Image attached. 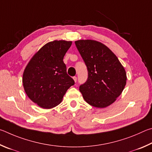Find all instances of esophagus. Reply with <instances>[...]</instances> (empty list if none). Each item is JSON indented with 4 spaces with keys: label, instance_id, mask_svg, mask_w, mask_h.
<instances>
[{
    "label": "esophagus",
    "instance_id": "esophagus-1",
    "mask_svg": "<svg viewBox=\"0 0 152 152\" xmlns=\"http://www.w3.org/2000/svg\"><path fill=\"white\" fill-rule=\"evenodd\" d=\"M73 80H74V81H75V83H76V82H77V77H73Z\"/></svg>",
    "mask_w": 152,
    "mask_h": 152
}]
</instances>
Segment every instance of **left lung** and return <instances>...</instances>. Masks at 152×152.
Here are the masks:
<instances>
[{
	"label": "left lung",
	"mask_w": 152,
	"mask_h": 152,
	"mask_svg": "<svg viewBox=\"0 0 152 152\" xmlns=\"http://www.w3.org/2000/svg\"><path fill=\"white\" fill-rule=\"evenodd\" d=\"M75 45L88 71V79L79 87L85 101L104 108L115 102L126 85V72L109 48L94 40H78Z\"/></svg>",
	"instance_id": "1"
}]
</instances>
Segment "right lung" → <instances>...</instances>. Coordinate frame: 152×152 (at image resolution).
<instances>
[{
	"label": "right lung",
	"mask_w": 152,
	"mask_h": 152,
	"mask_svg": "<svg viewBox=\"0 0 152 152\" xmlns=\"http://www.w3.org/2000/svg\"><path fill=\"white\" fill-rule=\"evenodd\" d=\"M72 41H50L42 46L29 61L23 75L26 94L43 109H51L62 102L75 82L66 73L63 57Z\"/></svg>",
	"instance_id": "1"
}]
</instances>
